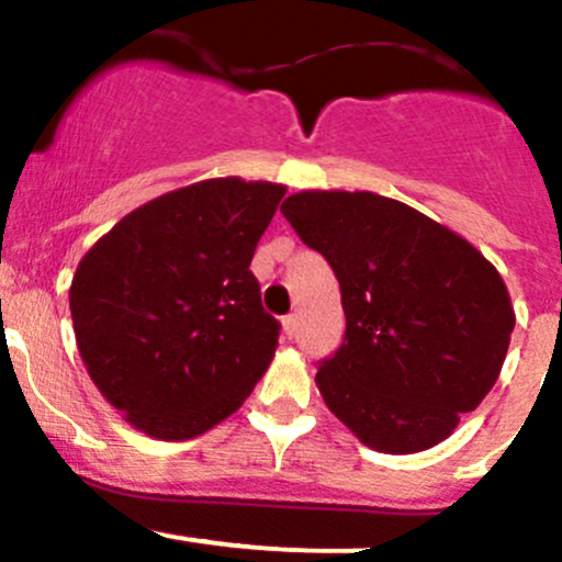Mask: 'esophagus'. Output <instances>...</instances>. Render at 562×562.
I'll return each instance as SVG.
<instances>
[{
    "label": "esophagus",
    "mask_w": 562,
    "mask_h": 562,
    "mask_svg": "<svg viewBox=\"0 0 562 562\" xmlns=\"http://www.w3.org/2000/svg\"><path fill=\"white\" fill-rule=\"evenodd\" d=\"M294 333H297V316H283V335L294 338Z\"/></svg>",
    "instance_id": "1"
}]
</instances>
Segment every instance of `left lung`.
<instances>
[{
  "label": "left lung",
  "instance_id": "8db88e82",
  "mask_svg": "<svg viewBox=\"0 0 562 562\" xmlns=\"http://www.w3.org/2000/svg\"><path fill=\"white\" fill-rule=\"evenodd\" d=\"M281 213L340 283L346 335L319 362L327 408L384 454L452 436L501 375L514 308L465 238L373 192H300Z\"/></svg>",
  "mask_w": 562,
  "mask_h": 562
}]
</instances>
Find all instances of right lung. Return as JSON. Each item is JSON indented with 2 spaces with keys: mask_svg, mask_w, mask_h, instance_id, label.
<instances>
[{
  "mask_svg": "<svg viewBox=\"0 0 562 562\" xmlns=\"http://www.w3.org/2000/svg\"><path fill=\"white\" fill-rule=\"evenodd\" d=\"M286 189L211 178L146 202L89 248L69 286L75 340L130 425L187 441L235 414L281 324L248 270Z\"/></svg>",
  "mask_w": 562,
  "mask_h": 562,
  "instance_id": "right-lung-1",
  "label": "right lung"
}]
</instances>
